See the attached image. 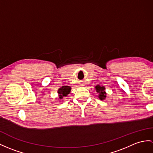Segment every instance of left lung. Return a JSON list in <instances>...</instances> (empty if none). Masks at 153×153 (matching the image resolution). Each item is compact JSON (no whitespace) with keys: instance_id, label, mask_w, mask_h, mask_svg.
<instances>
[{"instance_id":"8db88e82","label":"left lung","mask_w":153,"mask_h":153,"mask_svg":"<svg viewBox=\"0 0 153 153\" xmlns=\"http://www.w3.org/2000/svg\"><path fill=\"white\" fill-rule=\"evenodd\" d=\"M96 91L99 94V98L100 100H104L105 99L106 94L105 91V86H100V85H97L95 86Z\"/></svg>"}]
</instances>
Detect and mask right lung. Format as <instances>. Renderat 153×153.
Segmentation results:
<instances>
[{
  "label": "right lung",
  "mask_w": 153,
  "mask_h": 153,
  "mask_svg": "<svg viewBox=\"0 0 153 153\" xmlns=\"http://www.w3.org/2000/svg\"><path fill=\"white\" fill-rule=\"evenodd\" d=\"M71 89V88L69 86V85H65V86H62L60 88H59L58 93L59 94V99H63V97H66L68 94H69Z\"/></svg>",
  "instance_id": "1"
}]
</instances>
